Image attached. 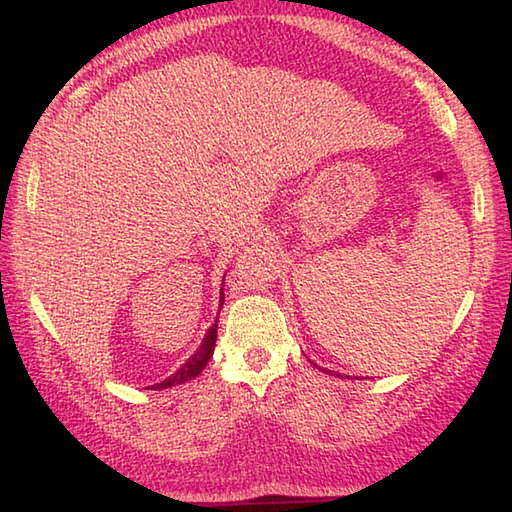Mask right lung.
Masks as SVG:
<instances>
[{
    "label": "right lung",
    "instance_id": "obj_1",
    "mask_svg": "<svg viewBox=\"0 0 512 512\" xmlns=\"http://www.w3.org/2000/svg\"><path fill=\"white\" fill-rule=\"evenodd\" d=\"M222 303H224V290H222V297H220V310H222ZM215 341H217V321L211 325L209 332L204 334L202 345L198 347V350H195V354L189 358V361L184 363L176 374H171L169 378L162 380V383L154 385V389H167V387H173V385H182V383H187V380L198 376L202 369L206 367V363H209V358L213 356Z\"/></svg>",
    "mask_w": 512,
    "mask_h": 512
}]
</instances>
